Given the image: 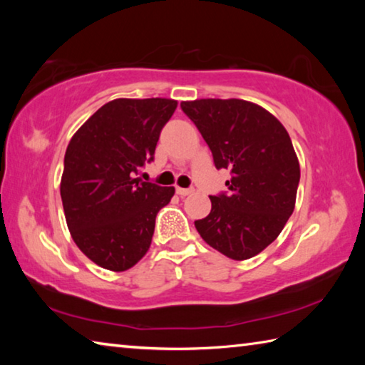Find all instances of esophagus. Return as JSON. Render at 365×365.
Wrapping results in <instances>:
<instances>
[{
    "mask_svg": "<svg viewBox=\"0 0 365 365\" xmlns=\"http://www.w3.org/2000/svg\"><path fill=\"white\" fill-rule=\"evenodd\" d=\"M175 191H177L178 196H188V195L193 193V188H180V187H177Z\"/></svg>",
    "mask_w": 365,
    "mask_h": 365,
    "instance_id": "obj_1",
    "label": "esophagus"
}]
</instances>
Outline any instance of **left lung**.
<instances>
[{"label": "left lung", "mask_w": 365, "mask_h": 365, "mask_svg": "<svg viewBox=\"0 0 365 365\" xmlns=\"http://www.w3.org/2000/svg\"><path fill=\"white\" fill-rule=\"evenodd\" d=\"M187 114L212 153L228 169L227 191L211 197L197 233L222 255L245 261L279 237L293 214L299 163L285 127L269 110L243 100L183 101Z\"/></svg>", "instance_id": "1"}]
</instances>
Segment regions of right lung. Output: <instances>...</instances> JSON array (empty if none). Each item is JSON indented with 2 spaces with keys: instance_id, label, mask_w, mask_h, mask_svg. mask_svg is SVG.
I'll list each match as a JSON object with an SVG mask.
<instances>
[{
  "instance_id": "right-lung-1",
  "label": "right lung",
  "mask_w": 365,
  "mask_h": 365,
  "mask_svg": "<svg viewBox=\"0 0 365 365\" xmlns=\"http://www.w3.org/2000/svg\"><path fill=\"white\" fill-rule=\"evenodd\" d=\"M177 101H109L73 135L64 156L61 197L73 242L103 269L123 272L150 250L156 215L174 187L135 178L154 159Z\"/></svg>"
}]
</instances>
